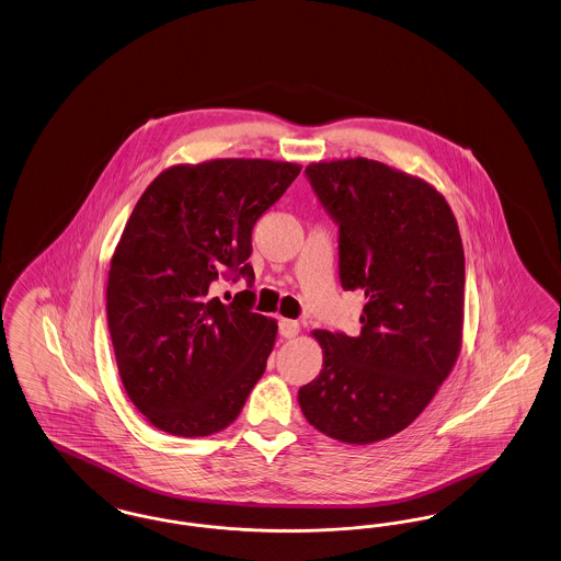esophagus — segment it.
<instances>
[{
  "label": "esophagus",
  "instance_id": "esophagus-1",
  "mask_svg": "<svg viewBox=\"0 0 561 561\" xmlns=\"http://www.w3.org/2000/svg\"><path fill=\"white\" fill-rule=\"evenodd\" d=\"M298 332H300L298 321L286 320V318L279 320V334H282L284 339H294V336H298Z\"/></svg>",
  "mask_w": 561,
  "mask_h": 561
}]
</instances>
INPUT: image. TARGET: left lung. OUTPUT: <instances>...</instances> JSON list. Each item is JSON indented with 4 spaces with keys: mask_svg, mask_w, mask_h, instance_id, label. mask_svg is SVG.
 I'll list each match as a JSON object with an SVG mask.
<instances>
[{
    "mask_svg": "<svg viewBox=\"0 0 561 561\" xmlns=\"http://www.w3.org/2000/svg\"><path fill=\"white\" fill-rule=\"evenodd\" d=\"M311 187L339 227L341 284L366 298L357 336L313 330L321 373L298 403L323 435L368 446L412 425L462 347L465 250L446 197L368 158L313 161Z\"/></svg>",
    "mask_w": 561,
    "mask_h": 561,
    "instance_id": "1",
    "label": "left lung"
}]
</instances>
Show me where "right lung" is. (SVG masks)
<instances>
[{
  "mask_svg": "<svg viewBox=\"0 0 561 561\" xmlns=\"http://www.w3.org/2000/svg\"><path fill=\"white\" fill-rule=\"evenodd\" d=\"M300 163H176L145 188L111 256L107 321L122 385L163 433L206 437L229 427L265 373L277 321L210 290L238 271L250 282L252 229Z\"/></svg>",
  "mask_w": 561,
  "mask_h": 561,
  "instance_id": "add662e5",
  "label": "right lung"
}]
</instances>
